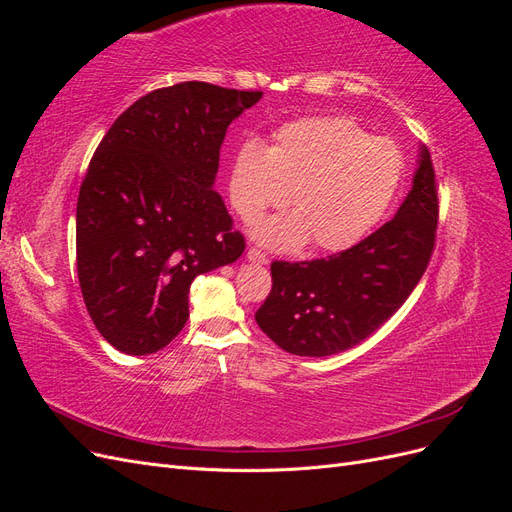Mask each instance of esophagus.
Instances as JSON below:
<instances>
[{
  "label": "esophagus",
  "mask_w": 512,
  "mask_h": 512,
  "mask_svg": "<svg viewBox=\"0 0 512 512\" xmlns=\"http://www.w3.org/2000/svg\"><path fill=\"white\" fill-rule=\"evenodd\" d=\"M247 260H250V262H256V265H267V262H269L267 254H265V252H260L258 247H250V250H247Z\"/></svg>",
  "instance_id": "1"
}]
</instances>
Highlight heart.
I'll return each mask as SVG.
<instances>
[{"label":"heart","instance_id":"obj_1","mask_svg":"<svg viewBox=\"0 0 512 512\" xmlns=\"http://www.w3.org/2000/svg\"><path fill=\"white\" fill-rule=\"evenodd\" d=\"M404 151L391 138H374L350 117H303L273 132L267 149L239 147L230 170V203L256 222L288 200L294 213L254 228L275 250L312 239L324 252L359 243L389 211L404 179Z\"/></svg>","mask_w":512,"mask_h":512}]
</instances>
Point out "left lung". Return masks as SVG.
<instances>
[{"label": "left lung", "mask_w": 512, "mask_h": 512, "mask_svg": "<svg viewBox=\"0 0 512 512\" xmlns=\"http://www.w3.org/2000/svg\"><path fill=\"white\" fill-rule=\"evenodd\" d=\"M438 188L427 147L393 220L344 252L271 265L258 327L286 352L329 356L361 344L404 305L436 245Z\"/></svg>", "instance_id": "left-lung-1"}]
</instances>
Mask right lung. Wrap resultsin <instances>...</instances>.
<instances>
[{"mask_svg": "<svg viewBox=\"0 0 512 512\" xmlns=\"http://www.w3.org/2000/svg\"><path fill=\"white\" fill-rule=\"evenodd\" d=\"M262 91L185 81L138 98L104 138L76 203V271L108 344L143 356L188 322L194 277L245 239L213 190L226 130Z\"/></svg>", "mask_w": 512, "mask_h": 512, "instance_id": "right-lung-1", "label": "right lung"}]
</instances>
